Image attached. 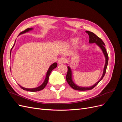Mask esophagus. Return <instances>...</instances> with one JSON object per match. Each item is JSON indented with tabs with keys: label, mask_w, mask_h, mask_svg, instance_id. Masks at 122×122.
<instances>
[{
	"label": "esophagus",
	"mask_w": 122,
	"mask_h": 122,
	"mask_svg": "<svg viewBox=\"0 0 122 122\" xmlns=\"http://www.w3.org/2000/svg\"><path fill=\"white\" fill-rule=\"evenodd\" d=\"M65 60L64 58H63V57H60V58L58 59V64L59 65L64 64L65 63Z\"/></svg>",
	"instance_id": "1"
}]
</instances>
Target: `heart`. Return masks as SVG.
Masks as SVG:
<instances>
[{
    "label": "heart",
    "mask_w": 122,
    "mask_h": 122,
    "mask_svg": "<svg viewBox=\"0 0 122 122\" xmlns=\"http://www.w3.org/2000/svg\"><path fill=\"white\" fill-rule=\"evenodd\" d=\"M77 41H78V39L77 38H72L69 41V44L70 45H73V44H75L77 42ZM81 44V42H78V43H76V47H78Z\"/></svg>",
    "instance_id": "b5f03b06"
}]
</instances>
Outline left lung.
<instances>
[{
	"label": "left lung",
	"instance_id": "obj_1",
	"mask_svg": "<svg viewBox=\"0 0 122 122\" xmlns=\"http://www.w3.org/2000/svg\"><path fill=\"white\" fill-rule=\"evenodd\" d=\"M86 32L88 35V36H89V38H90L89 43L91 44L95 43L97 45H98L100 48L102 50L105 58V64L104 67V69H103V74L102 77H101V78L100 79V80L98 82H97L95 84H94L93 86H89V87L80 86H77V85H76L72 79V70L71 69V68H70L69 66H68V72L67 74V76H66V80H67V81L69 84V86L72 88H73V89H74L75 90H78V91L90 90L93 89L94 87H95L99 83V82L103 79V78L104 77L105 74L106 68H107V67L108 61V55L107 53L106 52V50L105 48V45L104 43V42L102 41V40L100 38H99L98 36H97L95 34H94L93 32L89 31H86Z\"/></svg>",
	"mask_w": 122,
	"mask_h": 122
}]
</instances>
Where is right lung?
<instances>
[{
	"mask_svg": "<svg viewBox=\"0 0 122 122\" xmlns=\"http://www.w3.org/2000/svg\"><path fill=\"white\" fill-rule=\"evenodd\" d=\"M33 29H34L33 28H27L26 29H25V30H24L23 31L21 32L20 33V34H19V35H21V34H25V33L27 32H28V31H31V30H32ZM15 42H16V41H15ZM15 44H14V45L13 47L12 48V49H11V50H10V57L11 51H12V49H13V48L14 47V45H15ZM57 64L56 62H54V63L52 64V65H51L50 66L49 69H48V71H47V74H46V77H45V80H44L43 83L41 85V86H38V87H35V88H25V87H22V86H20V85H19V84H18V85H19V86H20V87H21V88H22L23 90H25V91H29V92H37V91H41V90H42L43 89H44V88H45V87L46 86V85H47V83H48V81L49 78V76H50V73H51V71H52L54 69H55V68H56V67H57Z\"/></svg>",
	"mask_w": 122,
	"mask_h": 122,
	"instance_id": "right-lung-1",
	"label": "right lung"
}]
</instances>
